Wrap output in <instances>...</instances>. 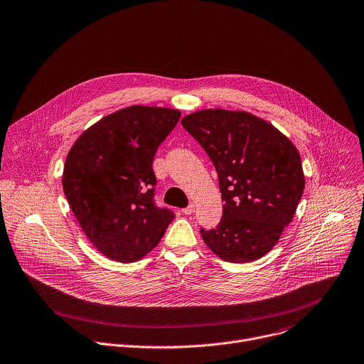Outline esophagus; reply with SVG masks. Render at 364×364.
Segmentation results:
<instances>
[{
	"label": "esophagus",
	"mask_w": 364,
	"mask_h": 364,
	"mask_svg": "<svg viewBox=\"0 0 364 364\" xmlns=\"http://www.w3.org/2000/svg\"><path fill=\"white\" fill-rule=\"evenodd\" d=\"M194 210H196V208H194V205L191 203V205H188L186 209H183V213H184V215H193Z\"/></svg>",
	"instance_id": "34e87169"
}]
</instances>
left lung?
Wrapping results in <instances>:
<instances>
[{
  "instance_id": "8db88e82",
  "label": "left lung",
  "mask_w": 364,
  "mask_h": 364,
  "mask_svg": "<svg viewBox=\"0 0 364 364\" xmlns=\"http://www.w3.org/2000/svg\"><path fill=\"white\" fill-rule=\"evenodd\" d=\"M183 127L212 159L223 210L216 229L200 234L219 258L251 262L279 241L301 202L305 176L299 151L272 123L248 112L206 109Z\"/></svg>"
}]
</instances>
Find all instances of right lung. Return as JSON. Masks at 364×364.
Segmentation results:
<instances>
[{"instance_id":"right-lung-1","label":"right lung","mask_w":364,"mask_h":364,"mask_svg":"<svg viewBox=\"0 0 364 364\" xmlns=\"http://www.w3.org/2000/svg\"><path fill=\"white\" fill-rule=\"evenodd\" d=\"M180 116L168 107H124L84 130L65 159V197L87 238L110 259H141L174 219L154 203L152 161Z\"/></svg>"}]
</instances>
